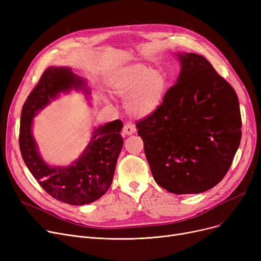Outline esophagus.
Listing matches in <instances>:
<instances>
[{"instance_id": "esophagus-1", "label": "esophagus", "mask_w": 261, "mask_h": 261, "mask_svg": "<svg viewBox=\"0 0 261 261\" xmlns=\"http://www.w3.org/2000/svg\"><path fill=\"white\" fill-rule=\"evenodd\" d=\"M122 131L126 135H131L136 131L135 125L133 122H126L125 126H123V128H122Z\"/></svg>"}]
</instances>
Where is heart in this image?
<instances>
[{
    "label": "heart",
    "mask_w": 261,
    "mask_h": 261,
    "mask_svg": "<svg viewBox=\"0 0 261 261\" xmlns=\"http://www.w3.org/2000/svg\"><path fill=\"white\" fill-rule=\"evenodd\" d=\"M167 81L158 70L143 64H132L117 72L112 80L113 92L127 98L126 108L134 116H147L160 107Z\"/></svg>",
    "instance_id": "heart-1"
}]
</instances>
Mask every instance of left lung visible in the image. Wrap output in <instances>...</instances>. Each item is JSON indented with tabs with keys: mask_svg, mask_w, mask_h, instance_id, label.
Masks as SVG:
<instances>
[{
	"mask_svg": "<svg viewBox=\"0 0 261 261\" xmlns=\"http://www.w3.org/2000/svg\"><path fill=\"white\" fill-rule=\"evenodd\" d=\"M181 74L151 114L136 122L154 181L200 194L225 176L241 140L235 90L197 54H177Z\"/></svg>",
	"mask_w": 261,
	"mask_h": 261,
	"instance_id": "obj_1",
	"label": "left lung"
}]
</instances>
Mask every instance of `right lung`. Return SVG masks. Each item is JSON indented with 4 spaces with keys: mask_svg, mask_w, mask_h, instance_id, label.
Listing matches in <instances>:
<instances>
[{
    "mask_svg": "<svg viewBox=\"0 0 261 261\" xmlns=\"http://www.w3.org/2000/svg\"><path fill=\"white\" fill-rule=\"evenodd\" d=\"M72 88H85V82L70 68H46L22 107L19 145L27 168L49 196L71 205H84L98 200L112 184L122 148V121L116 119L96 129L84 154L70 167L47 166L33 139V117L59 92Z\"/></svg>",
    "mask_w": 261,
    "mask_h": 261,
    "instance_id": "1",
    "label": "right lung"
}]
</instances>
